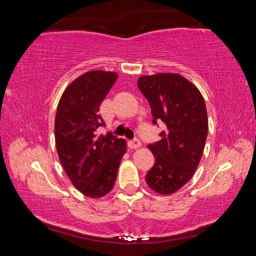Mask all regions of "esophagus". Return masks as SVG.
I'll use <instances>...</instances> for the list:
<instances>
[{
	"mask_svg": "<svg viewBox=\"0 0 256 256\" xmlns=\"http://www.w3.org/2000/svg\"><path fill=\"white\" fill-rule=\"evenodd\" d=\"M128 146L131 149H138V148H140L141 146V141L138 140V138H133V140H130L128 141Z\"/></svg>",
	"mask_w": 256,
	"mask_h": 256,
	"instance_id": "obj_1",
	"label": "esophagus"
}]
</instances>
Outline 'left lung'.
I'll list each match as a JSON object with an SVG mask.
<instances>
[{"mask_svg": "<svg viewBox=\"0 0 256 256\" xmlns=\"http://www.w3.org/2000/svg\"><path fill=\"white\" fill-rule=\"evenodd\" d=\"M138 86L150 104L154 124L166 125L162 140L148 146L156 162L146 182L168 196L183 188L200 164L209 130L206 102L196 86L176 73L142 76Z\"/></svg>", "mask_w": 256, "mask_h": 256, "instance_id": "1", "label": "left lung"}]
</instances>
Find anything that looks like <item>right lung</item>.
Wrapping results in <instances>:
<instances>
[{
	"instance_id": "right-lung-1",
	"label": "right lung",
	"mask_w": 256,
	"mask_h": 256,
	"mask_svg": "<svg viewBox=\"0 0 256 256\" xmlns=\"http://www.w3.org/2000/svg\"><path fill=\"white\" fill-rule=\"evenodd\" d=\"M118 74L89 71L72 81L60 97L55 118V144L60 162L74 188L98 198L110 193L126 142L110 132L98 136L105 125L99 106Z\"/></svg>"
}]
</instances>
